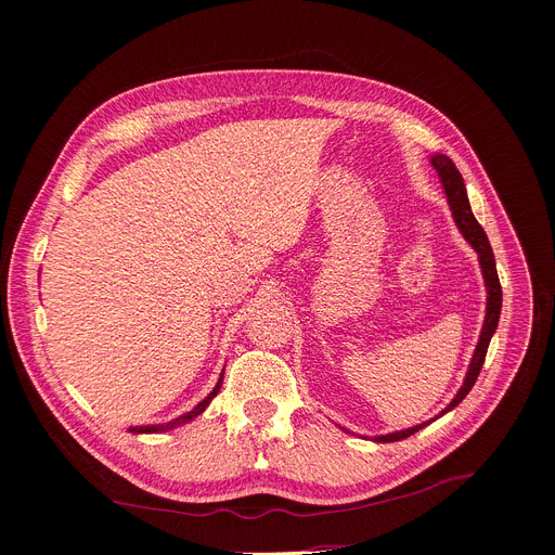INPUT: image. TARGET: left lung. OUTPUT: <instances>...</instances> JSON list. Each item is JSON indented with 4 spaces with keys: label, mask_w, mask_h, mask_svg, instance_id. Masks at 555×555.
I'll return each mask as SVG.
<instances>
[{
    "label": "left lung",
    "mask_w": 555,
    "mask_h": 555,
    "mask_svg": "<svg viewBox=\"0 0 555 555\" xmlns=\"http://www.w3.org/2000/svg\"><path fill=\"white\" fill-rule=\"evenodd\" d=\"M431 166L436 168L442 185H444V192H447V201H449V208H451V215H453V221H456L459 230L463 232V236L472 243V247L478 251V259H480V268H482V276H485V285H487V317H485V325H482V332H480V340L476 345V351H474V359H472V365H469V372L465 376V383L461 387V391L456 393V398H453L449 405L444 408L442 414H447L449 410H453L459 405V402L472 391L474 383L478 380V374L482 370V363H485V357H487V347H489V340L498 327V319H500V308H502V287H500V281H498V272H495V259H493V249L489 245V238L482 230V225L476 221L474 212H472V206H469V198H467V188H465V181H463V175L459 172L456 164H453L447 155H434L431 157ZM440 414V416H442ZM438 418V416H436ZM429 423H423V425H416V427H410L405 431H396V434H387V436H378L376 442H396V440H402V438H410L412 434H416L418 429L427 427Z\"/></svg>",
    "instance_id": "8db88e82"
}]
</instances>
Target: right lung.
<instances>
[{"label": "right lung", "mask_w": 555, "mask_h": 555, "mask_svg": "<svg viewBox=\"0 0 555 555\" xmlns=\"http://www.w3.org/2000/svg\"><path fill=\"white\" fill-rule=\"evenodd\" d=\"M221 380H223V374H221V378H219L217 387L210 391V396H208L204 402H198V405H196L192 412H188V414L179 416L177 421H172V423H168V425H145V427H130V431H134V434H157V431H166V429H172V427H177V425H183V423L192 421L194 416H198L201 412H204V410L208 408V402H210V400L217 396V391L221 389Z\"/></svg>", "instance_id": "obj_1"}]
</instances>
